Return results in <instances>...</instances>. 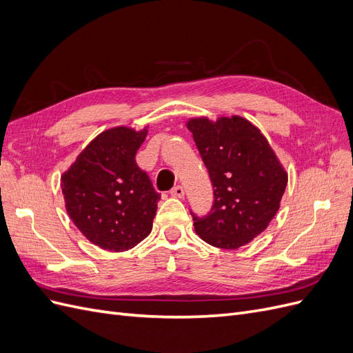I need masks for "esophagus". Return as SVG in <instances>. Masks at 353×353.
<instances>
[{
  "label": "esophagus",
  "instance_id": "1",
  "mask_svg": "<svg viewBox=\"0 0 353 353\" xmlns=\"http://www.w3.org/2000/svg\"><path fill=\"white\" fill-rule=\"evenodd\" d=\"M170 196L179 197V199H184V196H185V191H184L183 185H175L172 190H170Z\"/></svg>",
  "mask_w": 353,
  "mask_h": 353
}]
</instances>
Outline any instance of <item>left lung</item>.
<instances>
[{"mask_svg": "<svg viewBox=\"0 0 353 353\" xmlns=\"http://www.w3.org/2000/svg\"><path fill=\"white\" fill-rule=\"evenodd\" d=\"M200 157L213 187L208 215L191 212L194 230L210 245L239 249L268 227L279 212L287 174L258 128L240 116L191 119Z\"/></svg>", "mask_w": 353, "mask_h": 353, "instance_id": "8db88e82", "label": "left lung"}]
</instances>
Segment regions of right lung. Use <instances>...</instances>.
Here are the masks:
<instances>
[{"label":"right lung","mask_w":353,"mask_h":353,"mask_svg":"<svg viewBox=\"0 0 353 353\" xmlns=\"http://www.w3.org/2000/svg\"><path fill=\"white\" fill-rule=\"evenodd\" d=\"M145 135L125 126L104 131L61 176L70 219L101 249L130 250L152 231L160 194L135 163Z\"/></svg>","instance_id":"add662e5"}]
</instances>
